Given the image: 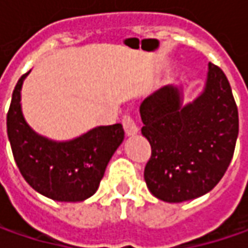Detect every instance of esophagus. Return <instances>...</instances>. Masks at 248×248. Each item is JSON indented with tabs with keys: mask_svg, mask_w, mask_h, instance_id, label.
I'll list each match as a JSON object with an SVG mask.
<instances>
[{
	"mask_svg": "<svg viewBox=\"0 0 248 248\" xmlns=\"http://www.w3.org/2000/svg\"><path fill=\"white\" fill-rule=\"evenodd\" d=\"M123 127H124V131H125L127 135H135L139 131L138 125L135 123V119L129 113H125L123 116Z\"/></svg>",
	"mask_w": 248,
	"mask_h": 248,
	"instance_id": "obj_1",
	"label": "esophagus"
}]
</instances>
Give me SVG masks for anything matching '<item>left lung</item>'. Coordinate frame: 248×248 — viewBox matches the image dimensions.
Segmentation results:
<instances>
[{
    "mask_svg": "<svg viewBox=\"0 0 248 248\" xmlns=\"http://www.w3.org/2000/svg\"><path fill=\"white\" fill-rule=\"evenodd\" d=\"M204 92L186 106L164 87L140 105L142 134L152 146L145 181L152 195L181 203L205 195L226 172L239 134V113L225 73L208 64Z\"/></svg>",
    "mask_w": 248,
    "mask_h": 248,
    "instance_id": "8db88e82",
    "label": "left lung"
}]
</instances>
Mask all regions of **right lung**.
<instances>
[{
    "label": "right lung",
    "mask_w": 248,
    "mask_h": 248,
    "mask_svg": "<svg viewBox=\"0 0 248 248\" xmlns=\"http://www.w3.org/2000/svg\"><path fill=\"white\" fill-rule=\"evenodd\" d=\"M26 74L15 87L6 114L16 166L38 193L56 202H82L99 187L109 160L124 139L123 125L98 127L70 142H52L37 135L24 121L20 109Z\"/></svg>",
    "instance_id": "obj_1"
}]
</instances>
